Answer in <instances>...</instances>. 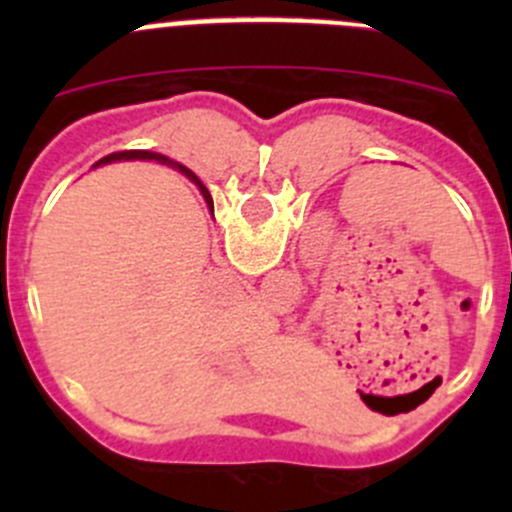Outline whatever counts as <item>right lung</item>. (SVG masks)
Segmentation results:
<instances>
[{
    "label": "right lung",
    "instance_id": "obj_1",
    "mask_svg": "<svg viewBox=\"0 0 512 512\" xmlns=\"http://www.w3.org/2000/svg\"><path fill=\"white\" fill-rule=\"evenodd\" d=\"M116 160H158V163H170L168 158L165 156H160V153H153V151H118V153H111V156H106V158H101L98 160V163L94 165V168H98V165H108V163H116ZM178 165V170L180 173L185 175V178L190 180V183H195L200 188V193H203V198H205V203H208V208L213 210V198H210V193H208V188H205L203 183H200V178L198 175L193 173V170L190 168H185V165H180V163H175Z\"/></svg>",
    "mask_w": 512,
    "mask_h": 512
}]
</instances>
